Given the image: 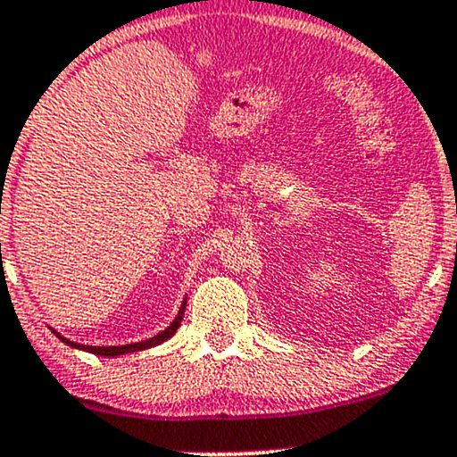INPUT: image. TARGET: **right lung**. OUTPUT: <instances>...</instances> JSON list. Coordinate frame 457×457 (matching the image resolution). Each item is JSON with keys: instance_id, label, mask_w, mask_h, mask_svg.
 Segmentation results:
<instances>
[{"instance_id": "add662e5", "label": "right lung", "mask_w": 457, "mask_h": 457, "mask_svg": "<svg viewBox=\"0 0 457 457\" xmlns=\"http://www.w3.org/2000/svg\"><path fill=\"white\" fill-rule=\"evenodd\" d=\"M185 307H187V298L182 301V307L180 312H178V316L174 318V322L170 324L165 330H161L159 335H154V337L150 339H144V342H137V344H127V345H83V344H75L71 342V339H66L64 335H60L57 330H54L55 337H60L62 342L66 345H71V348H77V350H86V353H92V354H98V356H120V354H129V353H139V350H145V348H154V345H159L162 342H167V339L171 337V335L176 333L178 327H180L182 318H185Z\"/></svg>"}]
</instances>
